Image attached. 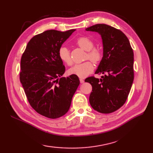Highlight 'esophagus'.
Returning a JSON list of instances; mask_svg holds the SVG:
<instances>
[{
	"mask_svg": "<svg viewBox=\"0 0 153 153\" xmlns=\"http://www.w3.org/2000/svg\"><path fill=\"white\" fill-rule=\"evenodd\" d=\"M79 81H80V83H83L84 82H85V81H84L83 79H79Z\"/></svg>",
	"mask_w": 153,
	"mask_h": 153,
	"instance_id": "34e87169",
	"label": "esophagus"
}]
</instances>
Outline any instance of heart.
Listing matches in <instances>:
<instances>
[{
	"label": "heart",
	"mask_w": 153,
	"mask_h": 153,
	"mask_svg": "<svg viewBox=\"0 0 153 153\" xmlns=\"http://www.w3.org/2000/svg\"><path fill=\"white\" fill-rule=\"evenodd\" d=\"M76 43L83 50L87 51L86 59H89L95 63L99 62L101 60V52L98 48H94V42L89 38L80 37L77 40ZM58 54L60 59L68 66H71L73 62L70 56V51L66 47H62L58 51ZM93 70L94 66L91 62L87 61L82 64L74 65L68 71L70 74L75 75L81 78H85L92 72Z\"/></svg>",
	"instance_id": "b5f03b06"
}]
</instances>
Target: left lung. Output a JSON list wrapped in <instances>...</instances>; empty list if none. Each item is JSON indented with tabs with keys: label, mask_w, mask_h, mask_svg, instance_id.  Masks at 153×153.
<instances>
[{
	"label": "left lung",
	"mask_w": 153,
	"mask_h": 153,
	"mask_svg": "<svg viewBox=\"0 0 153 153\" xmlns=\"http://www.w3.org/2000/svg\"><path fill=\"white\" fill-rule=\"evenodd\" d=\"M101 36L103 56L95 74L85 80L92 85L89 102L96 111L109 114L122 106L128 99L134 79V52L128 37L119 30L106 24H96L85 29Z\"/></svg>",
	"instance_id": "8db88e82"
}]
</instances>
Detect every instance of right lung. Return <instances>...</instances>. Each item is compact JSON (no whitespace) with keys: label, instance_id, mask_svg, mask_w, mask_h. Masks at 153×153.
<instances>
[{"label":"right lung","instance_id":"1","mask_svg":"<svg viewBox=\"0 0 153 153\" xmlns=\"http://www.w3.org/2000/svg\"><path fill=\"white\" fill-rule=\"evenodd\" d=\"M76 30H47L29 41L21 58L19 79L27 99L35 111L56 119L70 109L79 85L78 77H62L65 67L58 51Z\"/></svg>","mask_w":153,"mask_h":153}]
</instances>
